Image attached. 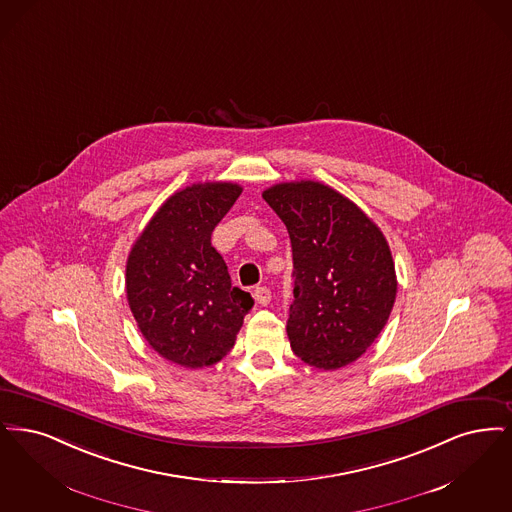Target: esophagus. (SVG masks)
<instances>
[{
    "label": "esophagus",
    "instance_id": "obj_1",
    "mask_svg": "<svg viewBox=\"0 0 512 512\" xmlns=\"http://www.w3.org/2000/svg\"><path fill=\"white\" fill-rule=\"evenodd\" d=\"M254 300L260 306H267L271 302V290L267 289V287H258V289L254 290Z\"/></svg>",
    "mask_w": 512,
    "mask_h": 512
}]
</instances>
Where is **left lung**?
<instances>
[{
  "instance_id": "obj_1",
  "label": "left lung",
  "mask_w": 512,
  "mask_h": 512,
  "mask_svg": "<svg viewBox=\"0 0 512 512\" xmlns=\"http://www.w3.org/2000/svg\"><path fill=\"white\" fill-rule=\"evenodd\" d=\"M262 197L287 225L292 246V352L323 371L356 361L396 302V267L382 231L352 200L319 181L277 183Z\"/></svg>"
}]
</instances>
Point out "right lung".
<instances>
[{"instance_id":"add662e5","label":"right lung","mask_w":512,"mask_h":512,"mask_svg":"<svg viewBox=\"0 0 512 512\" xmlns=\"http://www.w3.org/2000/svg\"><path fill=\"white\" fill-rule=\"evenodd\" d=\"M243 187L229 181L193 183L174 193L137 237L126 264V294L149 346L187 369L218 363L235 346L254 306L231 287L212 231Z\"/></svg>"}]
</instances>
